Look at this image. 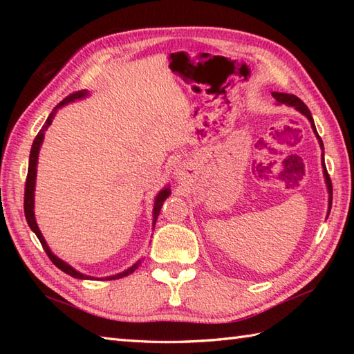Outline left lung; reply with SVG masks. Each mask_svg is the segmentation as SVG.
<instances>
[{"instance_id":"obj_1","label":"left lung","mask_w":354,"mask_h":354,"mask_svg":"<svg viewBox=\"0 0 354 354\" xmlns=\"http://www.w3.org/2000/svg\"><path fill=\"white\" fill-rule=\"evenodd\" d=\"M272 97L275 99V103H277V104H286V106H292L293 109H297L298 112H301V114H303L304 117H307V120H309L312 129H313V133L317 135L318 142H319V147H321V150H322V153H321V164H322V173H324V181H326L327 192H328V212H327V217H328L330 208H332V181H330V176H328L327 169H326V162H324V145H322V140L319 138V135H318V132H317V127H315V123H313V118H312L310 111H309V108H307L301 100L298 99V97H295L293 94L272 93Z\"/></svg>"}]
</instances>
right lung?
<instances>
[{
	"label": "right lung",
	"mask_w": 354,
	"mask_h": 354,
	"mask_svg": "<svg viewBox=\"0 0 354 354\" xmlns=\"http://www.w3.org/2000/svg\"><path fill=\"white\" fill-rule=\"evenodd\" d=\"M89 95V91L88 89H82V91H77L74 94H70L68 97H65V99L57 104V106L51 111V114L48 115V118L45 120V124L42 126V129L39 131V133L36 135V138L33 141L32 145V150H30V158H28V171H27V179H26V193H24V213H26V219H27V223L30 230H32L36 237L39 239V242L44 248V251L47 252L48 259L55 263V265L64 270L65 274H68L74 278H79V280H94L95 277H91V275H86V274H82L79 272L77 269H74L71 265H68V263L64 261L62 259H59L57 255H55L51 252L50 246L47 245V242H45V239L42 236V232L39 230V227H37L36 223V217H35V187H36V173H37V160H39V150H41V146H42V141H44V137H45V131L48 129V126L53 123V120H55L57 111L64 108L65 104H68L71 102H76V100H82L85 99V97ZM170 187L165 185L162 187V190L158 192V194L155 196V201H153V213H152V227L155 228V223H156V219H158V214H160L161 212V207L164 204V201L167 199L170 196ZM141 259L138 261H135L133 265L131 268H127L126 270H123V272L120 274H115V275H109V277H104V280H118V278H123L126 275L132 274L135 269H137L140 265H141ZM103 280V278H102Z\"/></svg>",
	"instance_id": "obj_1"
}]
</instances>
